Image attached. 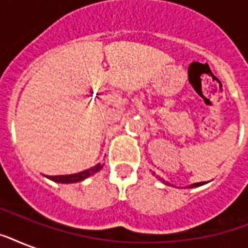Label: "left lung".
Returning a JSON list of instances; mask_svg holds the SVG:
<instances>
[{"instance_id": "left-lung-1", "label": "left lung", "mask_w": 248, "mask_h": 248, "mask_svg": "<svg viewBox=\"0 0 248 248\" xmlns=\"http://www.w3.org/2000/svg\"><path fill=\"white\" fill-rule=\"evenodd\" d=\"M161 180H162V179H161ZM162 181L165 183V184H169V183H166L165 180H162ZM203 184H206L204 181H202V183H194V184L189 185V188H196V186H201V185H203Z\"/></svg>"}]
</instances>
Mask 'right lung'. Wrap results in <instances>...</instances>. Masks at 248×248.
<instances>
[{"instance_id": "right-lung-1", "label": "right lung", "mask_w": 248, "mask_h": 248, "mask_svg": "<svg viewBox=\"0 0 248 248\" xmlns=\"http://www.w3.org/2000/svg\"><path fill=\"white\" fill-rule=\"evenodd\" d=\"M103 169V165L97 163L96 166H93L91 169H87L85 171H81L78 173H72V175H58V176H46L50 180L56 181V183H62V184H69V183H78V181L85 180L86 177L91 176L95 172H97L99 170Z\"/></svg>"}]
</instances>
